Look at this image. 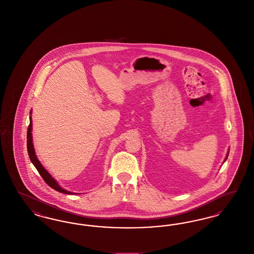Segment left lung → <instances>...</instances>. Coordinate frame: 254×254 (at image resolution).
I'll list each match as a JSON object with an SVG mask.
<instances>
[{"label": "left lung", "mask_w": 254, "mask_h": 254, "mask_svg": "<svg viewBox=\"0 0 254 254\" xmlns=\"http://www.w3.org/2000/svg\"><path fill=\"white\" fill-rule=\"evenodd\" d=\"M229 153H230V151H228V153H227V156L225 158V160H224V162H226V160L228 159V156H229Z\"/></svg>", "instance_id": "obj_1"}]
</instances>
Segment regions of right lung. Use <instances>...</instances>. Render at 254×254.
<instances>
[{"label":"right lung","instance_id":"right-lung-1","mask_svg":"<svg viewBox=\"0 0 254 254\" xmlns=\"http://www.w3.org/2000/svg\"><path fill=\"white\" fill-rule=\"evenodd\" d=\"M31 113L32 111L30 110V118H29V127L27 129V152H28V156L31 161V163L34 165V167L36 168L38 172L40 173V175L42 176V178L45 180V182L49 185L50 188H52L53 190L64 194H73L74 192L68 191L66 190H64L60 185L58 184V182L56 181L50 174L47 169L43 167V165L41 164V162L38 160L35 153V149H34V145L32 142V118H31Z\"/></svg>","mask_w":254,"mask_h":254}]
</instances>
